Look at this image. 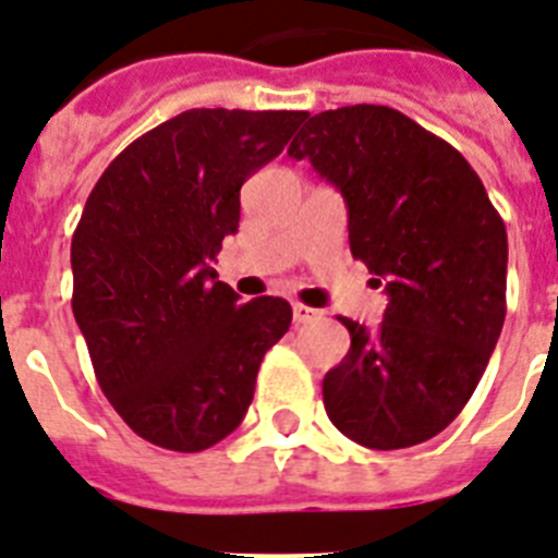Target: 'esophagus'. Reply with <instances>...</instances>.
Masks as SVG:
<instances>
[{"mask_svg":"<svg viewBox=\"0 0 558 558\" xmlns=\"http://www.w3.org/2000/svg\"><path fill=\"white\" fill-rule=\"evenodd\" d=\"M292 315H294V323H308V320H317L320 312L312 306H303V303H292Z\"/></svg>","mask_w":558,"mask_h":558,"instance_id":"obj_1","label":"esophagus"}]
</instances>
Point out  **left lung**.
I'll list each match as a JSON object with an SVG mask.
<instances>
[{
	"label": "left lung",
	"instance_id": "obj_1",
	"mask_svg": "<svg viewBox=\"0 0 558 558\" xmlns=\"http://www.w3.org/2000/svg\"><path fill=\"white\" fill-rule=\"evenodd\" d=\"M289 156L340 190L351 255L388 292L377 331L340 317L351 349L323 377L326 414L374 451L420 446L465 409L502 331V218L460 149L391 107L317 112Z\"/></svg>",
	"mask_w": 558,
	"mask_h": 558
}]
</instances>
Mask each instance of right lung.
<instances>
[{"instance_id": "add662e5", "label": "right lung", "mask_w": 558, "mask_h": 558, "mask_svg": "<svg viewBox=\"0 0 558 558\" xmlns=\"http://www.w3.org/2000/svg\"><path fill=\"white\" fill-rule=\"evenodd\" d=\"M303 110H186L112 158L70 243L73 315L96 380L142 439L195 453L241 425L283 298L238 294L213 269L241 186L280 156Z\"/></svg>"}]
</instances>
